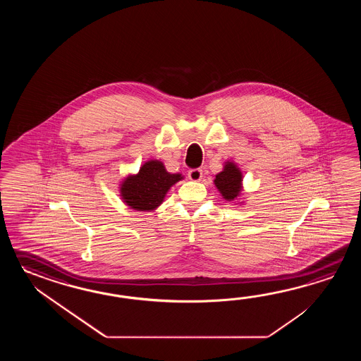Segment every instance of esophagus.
I'll use <instances>...</instances> for the list:
<instances>
[{
    "mask_svg": "<svg viewBox=\"0 0 361 361\" xmlns=\"http://www.w3.org/2000/svg\"><path fill=\"white\" fill-rule=\"evenodd\" d=\"M188 178H190L191 180L199 182L200 179L202 178V170L200 169V168L188 170Z\"/></svg>",
    "mask_w": 361,
    "mask_h": 361,
    "instance_id": "1",
    "label": "esophagus"
}]
</instances>
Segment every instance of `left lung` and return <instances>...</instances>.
I'll return each instance as SVG.
<instances>
[{"instance_id":"obj_1","label":"left lung","mask_w":361,"mask_h":361,"mask_svg":"<svg viewBox=\"0 0 361 361\" xmlns=\"http://www.w3.org/2000/svg\"><path fill=\"white\" fill-rule=\"evenodd\" d=\"M214 183L223 197L227 201H232L241 191V173L232 162H228L222 173L215 176Z\"/></svg>"}]
</instances>
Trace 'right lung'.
Wrapping results in <instances>:
<instances>
[{"mask_svg": "<svg viewBox=\"0 0 361 361\" xmlns=\"http://www.w3.org/2000/svg\"><path fill=\"white\" fill-rule=\"evenodd\" d=\"M180 174H170L161 162L148 161L138 174L129 177L121 185V196L125 202L137 210H152L159 207L166 192L177 183Z\"/></svg>", "mask_w": 361, "mask_h": 361, "instance_id": "obj_1", "label": "right lung"}]
</instances>
